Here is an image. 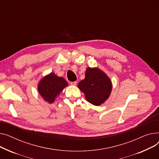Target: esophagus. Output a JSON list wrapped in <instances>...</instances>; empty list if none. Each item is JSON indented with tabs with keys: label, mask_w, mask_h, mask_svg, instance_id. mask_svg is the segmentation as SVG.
<instances>
[{
	"label": "esophagus",
	"mask_w": 159,
	"mask_h": 159,
	"mask_svg": "<svg viewBox=\"0 0 159 159\" xmlns=\"http://www.w3.org/2000/svg\"><path fill=\"white\" fill-rule=\"evenodd\" d=\"M76 84H77L76 81H72V82H70V85H73V86L76 85Z\"/></svg>",
	"instance_id": "obj_1"
}]
</instances>
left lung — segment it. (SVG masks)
<instances>
[{
	"label": "left lung",
	"instance_id": "1",
	"mask_svg": "<svg viewBox=\"0 0 159 159\" xmlns=\"http://www.w3.org/2000/svg\"><path fill=\"white\" fill-rule=\"evenodd\" d=\"M86 100L95 106H99L108 99L112 83L107 74L98 67H88L85 71V79L78 85Z\"/></svg>",
	"mask_w": 159,
	"mask_h": 159
}]
</instances>
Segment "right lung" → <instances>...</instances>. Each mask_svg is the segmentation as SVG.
<instances>
[{
	"label": "right lung",
	"mask_w": 159,
	"mask_h": 159,
	"mask_svg": "<svg viewBox=\"0 0 159 159\" xmlns=\"http://www.w3.org/2000/svg\"><path fill=\"white\" fill-rule=\"evenodd\" d=\"M67 86L68 83L63 78L51 72L40 80L38 84V91L43 100L51 104Z\"/></svg>",
	"instance_id": "right-lung-1"
}]
</instances>
